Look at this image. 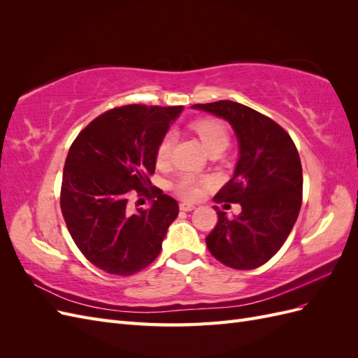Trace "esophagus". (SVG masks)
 Wrapping results in <instances>:
<instances>
[{
    "label": "esophagus",
    "mask_w": 358,
    "mask_h": 358,
    "mask_svg": "<svg viewBox=\"0 0 358 358\" xmlns=\"http://www.w3.org/2000/svg\"><path fill=\"white\" fill-rule=\"evenodd\" d=\"M179 208H180V210H183V212H189V210H194L197 208L196 204H192V203H187V201H182L180 204H179Z\"/></svg>",
    "instance_id": "1"
}]
</instances>
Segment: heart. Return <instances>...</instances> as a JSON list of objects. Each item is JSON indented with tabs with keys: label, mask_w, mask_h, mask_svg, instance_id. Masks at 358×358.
Returning a JSON list of instances; mask_svg holds the SVG:
<instances>
[{
	"label": "heart",
	"mask_w": 358,
	"mask_h": 358,
	"mask_svg": "<svg viewBox=\"0 0 358 358\" xmlns=\"http://www.w3.org/2000/svg\"><path fill=\"white\" fill-rule=\"evenodd\" d=\"M191 129L196 133L204 148L209 152H222V150L230 143V134L227 127L215 117H199L191 122ZM171 146L173 137L171 134H164L157 145L155 149V162L158 167H164L169 164L171 157ZM206 185V180L200 179L196 175L187 173L178 179L175 183V191L179 197L185 200H196L200 197L201 188Z\"/></svg>",
	"instance_id": "heart-1"
}]
</instances>
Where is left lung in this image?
I'll return each instance as SVG.
<instances>
[{
    "label": "left lung",
    "mask_w": 358,
    "mask_h": 358,
    "mask_svg": "<svg viewBox=\"0 0 358 358\" xmlns=\"http://www.w3.org/2000/svg\"><path fill=\"white\" fill-rule=\"evenodd\" d=\"M192 107L229 121L241 148L233 178L213 200L239 203L242 212L229 218L213 206L218 222L206 245L225 266L257 268L279 251L297 221L303 192L297 148L273 119L241 103L221 100Z\"/></svg>",
    "instance_id": "left-lung-1"
}]
</instances>
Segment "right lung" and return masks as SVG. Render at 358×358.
Returning a JSON list of instances; mask_svg holds the SVG:
<instances>
[{"mask_svg":"<svg viewBox=\"0 0 358 358\" xmlns=\"http://www.w3.org/2000/svg\"><path fill=\"white\" fill-rule=\"evenodd\" d=\"M183 107L128 104L96 116L73 142L61 185L64 221L85 258L106 273L129 276L161 252L179 206L149 176L155 149ZM154 198L131 213L129 196Z\"/></svg>","mask_w":358,"mask_h":358,"instance_id":"1","label":"right lung"}]
</instances>
